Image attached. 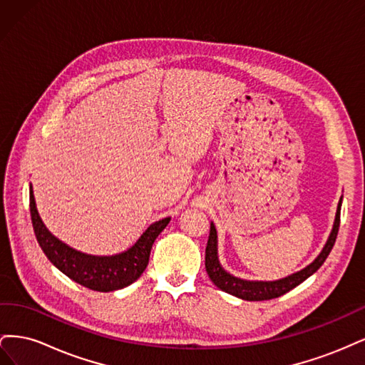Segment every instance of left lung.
Returning <instances> with one entry per match:
<instances>
[{"label":"left lung","instance_id":"8db88e82","mask_svg":"<svg viewBox=\"0 0 365 365\" xmlns=\"http://www.w3.org/2000/svg\"><path fill=\"white\" fill-rule=\"evenodd\" d=\"M341 201L342 197L338 202L334 230L332 233H330L323 251L319 252V256L304 269L298 271L292 275H288L286 279L275 280V282H248V280L237 279L235 275L224 271V268L220 267V263L217 260V236H216V228L212 222L210 224V235H208V242L205 248V269H207L208 277L212 279V282L217 286L219 289H222L224 292H228L231 295L242 298V300H248V302L271 300V298H277L286 292H289L291 289L295 288V286L304 282L307 277H311V275L324 263L330 251H332L338 236V230H339Z\"/></svg>","mask_w":365,"mask_h":365}]
</instances>
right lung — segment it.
<instances>
[{
  "instance_id": "obj_1",
  "label": "right lung",
  "mask_w": 365,
  "mask_h": 365,
  "mask_svg": "<svg viewBox=\"0 0 365 365\" xmlns=\"http://www.w3.org/2000/svg\"><path fill=\"white\" fill-rule=\"evenodd\" d=\"M30 216L38 244L54 267L73 282L98 292H109L126 288V286L140 279V275L146 269L149 263L153 242H155L161 231L168 227L170 220V217H164L158 220V222L152 224L141 235L137 244L128 251L115 254V256L98 257L73 250L50 233L38 215L31 185Z\"/></svg>"
}]
</instances>
